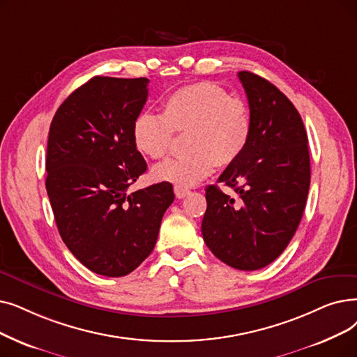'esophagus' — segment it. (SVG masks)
Here are the masks:
<instances>
[{
  "label": "esophagus",
  "instance_id": "34e87169",
  "mask_svg": "<svg viewBox=\"0 0 357 357\" xmlns=\"http://www.w3.org/2000/svg\"><path fill=\"white\" fill-rule=\"evenodd\" d=\"M174 190H175V195H176L178 198H185V197H187V195L190 194V190H187V188H181V187H175Z\"/></svg>",
  "mask_w": 357,
  "mask_h": 357
}]
</instances>
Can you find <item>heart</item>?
Returning <instances> with one entry per match:
<instances>
[{
    "label": "heart",
    "mask_w": 357,
    "mask_h": 357,
    "mask_svg": "<svg viewBox=\"0 0 357 357\" xmlns=\"http://www.w3.org/2000/svg\"><path fill=\"white\" fill-rule=\"evenodd\" d=\"M183 156L169 159L151 170L156 181L190 188L214 172L217 165L235 163L248 147L252 116L248 103L210 82L175 90L162 102V114L143 111L132 122V143L143 156L158 160L183 134Z\"/></svg>",
    "instance_id": "obj_1"
}]
</instances>
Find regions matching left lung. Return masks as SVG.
<instances>
[{"instance_id": "left-lung-1", "label": "left lung", "mask_w": 357, "mask_h": 357, "mask_svg": "<svg viewBox=\"0 0 357 357\" xmlns=\"http://www.w3.org/2000/svg\"><path fill=\"white\" fill-rule=\"evenodd\" d=\"M252 116V134L242 156L229 165L217 185L206 188L201 231L208 250L225 264L254 271L280 255L305 210L311 163L303 121L274 84L239 71Z\"/></svg>"}]
</instances>
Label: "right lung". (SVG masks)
Returning <instances> with one entry per match:
<instances>
[{
	"label": "right lung",
	"mask_w": 357,
	"mask_h": 357,
	"mask_svg": "<svg viewBox=\"0 0 357 357\" xmlns=\"http://www.w3.org/2000/svg\"><path fill=\"white\" fill-rule=\"evenodd\" d=\"M149 79L96 75L74 90L51 122L46 191L61 238L93 273L122 277L151 254L172 185L128 194L147 170L132 143V122Z\"/></svg>",
	"instance_id": "add662e5"
}]
</instances>
